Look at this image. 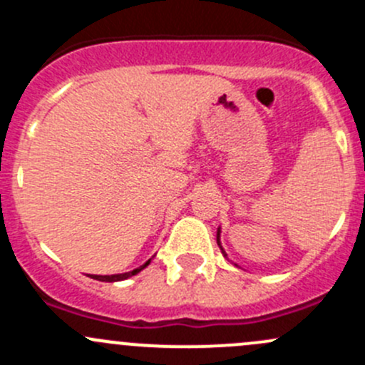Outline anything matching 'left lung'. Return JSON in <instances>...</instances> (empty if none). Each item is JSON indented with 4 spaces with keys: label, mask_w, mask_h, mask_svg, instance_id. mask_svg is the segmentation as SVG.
Listing matches in <instances>:
<instances>
[{
    "label": "left lung",
    "mask_w": 365,
    "mask_h": 365,
    "mask_svg": "<svg viewBox=\"0 0 365 365\" xmlns=\"http://www.w3.org/2000/svg\"><path fill=\"white\" fill-rule=\"evenodd\" d=\"M217 244H219V247H220V242H219V233H217ZM220 251H222L224 256H226V252H224V249H222V247H220Z\"/></svg>",
    "instance_id": "8db88e82"
}]
</instances>
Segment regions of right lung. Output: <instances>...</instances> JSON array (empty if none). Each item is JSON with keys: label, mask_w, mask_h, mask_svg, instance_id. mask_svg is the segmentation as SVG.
<instances>
[{"label": "right lung", "mask_w": 365, "mask_h": 365, "mask_svg": "<svg viewBox=\"0 0 365 365\" xmlns=\"http://www.w3.org/2000/svg\"><path fill=\"white\" fill-rule=\"evenodd\" d=\"M150 261H152V257H150V259L146 261V263L143 264V267L135 268V270H132V272H125V274H118V275H93V277H91V279H97V281H104V282L123 281V279H128V277H132V275H135V274H138V272H141L143 268H146V267H148V264H150Z\"/></svg>", "instance_id": "obj_1"}]
</instances>
